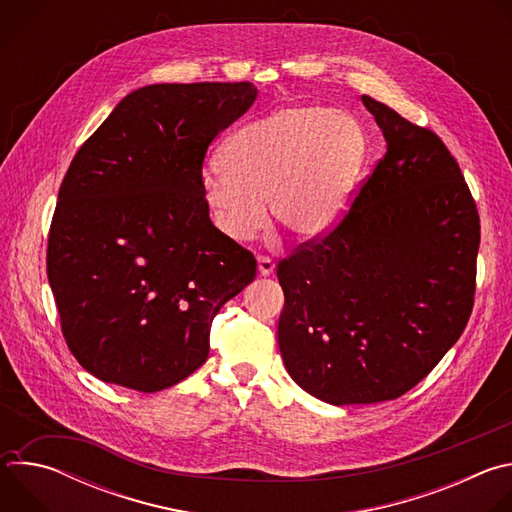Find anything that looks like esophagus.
Masks as SVG:
<instances>
[{"mask_svg": "<svg viewBox=\"0 0 512 512\" xmlns=\"http://www.w3.org/2000/svg\"><path fill=\"white\" fill-rule=\"evenodd\" d=\"M257 267H259V275L269 277L273 273V269H275V263L269 257H259L257 259Z\"/></svg>", "mask_w": 512, "mask_h": 512, "instance_id": "obj_1", "label": "esophagus"}]
</instances>
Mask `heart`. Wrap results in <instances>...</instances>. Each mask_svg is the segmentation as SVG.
I'll return each mask as SVG.
<instances>
[{"label": "heart", "mask_w": 512, "mask_h": 512, "mask_svg": "<svg viewBox=\"0 0 512 512\" xmlns=\"http://www.w3.org/2000/svg\"><path fill=\"white\" fill-rule=\"evenodd\" d=\"M369 154L362 123L320 105H289L241 127L221 150V168L200 178L212 221L235 243L275 221L300 239L326 233L342 216Z\"/></svg>", "instance_id": "b5f03b06"}]
</instances>
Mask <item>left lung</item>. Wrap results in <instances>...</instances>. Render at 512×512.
Wrapping results in <instances>:
<instances>
[{"label": "left lung", "mask_w": 512, "mask_h": 512, "mask_svg": "<svg viewBox=\"0 0 512 512\" xmlns=\"http://www.w3.org/2000/svg\"><path fill=\"white\" fill-rule=\"evenodd\" d=\"M360 99L387 152L342 223L277 265L285 369L338 407L401 397L458 342L480 245L476 204L444 141Z\"/></svg>", "instance_id": "left-lung-1"}]
</instances>
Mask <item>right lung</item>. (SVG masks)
<instances>
[{
  "mask_svg": "<svg viewBox=\"0 0 512 512\" xmlns=\"http://www.w3.org/2000/svg\"><path fill=\"white\" fill-rule=\"evenodd\" d=\"M255 99L253 83L141 87L72 160L46 265L66 344L93 377L141 393L180 383L208 358L214 316L255 279L200 188L210 141Z\"/></svg>",
  "mask_w": 512,
  "mask_h": 512,
  "instance_id": "obj_1",
  "label": "right lung"
}]
</instances>
